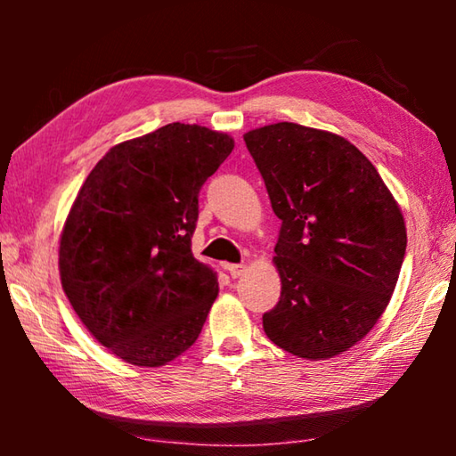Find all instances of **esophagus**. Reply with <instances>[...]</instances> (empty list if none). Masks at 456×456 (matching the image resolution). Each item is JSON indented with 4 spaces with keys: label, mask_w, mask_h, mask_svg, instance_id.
I'll return each mask as SVG.
<instances>
[{
    "label": "esophagus",
    "mask_w": 456,
    "mask_h": 456,
    "mask_svg": "<svg viewBox=\"0 0 456 456\" xmlns=\"http://www.w3.org/2000/svg\"><path fill=\"white\" fill-rule=\"evenodd\" d=\"M225 269H227V273L235 280V277L243 275V272H245V265H243V264H227V265H225Z\"/></svg>",
    "instance_id": "1"
}]
</instances>
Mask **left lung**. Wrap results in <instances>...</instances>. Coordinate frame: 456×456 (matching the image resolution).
Listing matches in <instances>:
<instances>
[{
  "instance_id": "8db88e82",
  "label": "left lung",
  "mask_w": 456,
  "mask_h": 456,
  "mask_svg": "<svg viewBox=\"0 0 456 456\" xmlns=\"http://www.w3.org/2000/svg\"><path fill=\"white\" fill-rule=\"evenodd\" d=\"M243 138L281 219L273 257L281 296L264 314L265 334L297 358L338 356L390 302L406 253L403 213L342 136L277 122Z\"/></svg>"
}]
</instances>
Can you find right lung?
Returning <instances> with one entry per match:
<instances>
[{
    "mask_svg": "<svg viewBox=\"0 0 456 456\" xmlns=\"http://www.w3.org/2000/svg\"><path fill=\"white\" fill-rule=\"evenodd\" d=\"M233 138L173 122L112 146L76 197L60 277L84 326L128 364L157 368L199 338L219 293L192 257L199 192Z\"/></svg>",
    "mask_w": 456,
    "mask_h": 456,
    "instance_id": "add662e5",
    "label": "right lung"
}]
</instances>
